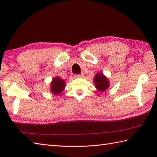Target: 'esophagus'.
Listing matches in <instances>:
<instances>
[{"label": "esophagus", "mask_w": 157, "mask_h": 157, "mask_svg": "<svg viewBox=\"0 0 157 157\" xmlns=\"http://www.w3.org/2000/svg\"><path fill=\"white\" fill-rule=\"evenodd\" d=\"M83 77V74H79V75H76L75 78H81Z\"/></svg>", "instance_id": "34e87169"}]
</instances>
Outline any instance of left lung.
<instances>
[{"mask_svg":"<svg viewBox=\"0 0 157 157\" xmlns=\"http://www.w3.org/2000/svg\"><path fill=\"white\" fill-rule=\"evenodd\" d=\"M94 83L97 91L99 92H105L109 87V79L102 73H98L94 78Z\"/></svg>","mask_w":157,"mask_h":157,"instance_id":"1","label":"left lung"}]
</instances>
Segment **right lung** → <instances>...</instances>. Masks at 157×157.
I'll use <instances>...</instances> for the list:
<instances>
[{"mask_svg": "<svg viewBox=\"0 0 157 157\" xmlns=\"http://www.w3.org/2000/svg\"><path fill=\"white\" fill-rule=\"evenodd\" d=\"M66 82L63 79L58 76L55 77L50 82V91L54 95H59L64 90Z\"/></svg>", "mask_w": 157, "mask_h": 157, "instance_id": "add662e5", "label": "right lung"}]
</instances>
